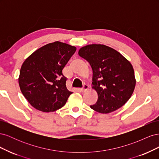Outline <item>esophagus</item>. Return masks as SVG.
I'll use <instances>...</instances> for the list:
<instances>
[{
  "label": "esophagus",
  "mask_w": 159,
  "mask_h": 159,
  "mask_svg": "<svg viewBox=\"0 0 159 159\" xmlns=\"http://www.w3.org/2000/svg\"><path fill=\"white\" fill-rule=\"evenodd\" d=\"M88 88H89V85H87V84H84V86H83V88H81L80 89H81V91H82V92H84V91H87Z\"/></svg>",
  "instance_id": "1"
}]
</instances>
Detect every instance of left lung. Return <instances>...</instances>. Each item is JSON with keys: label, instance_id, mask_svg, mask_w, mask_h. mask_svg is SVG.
Masks as SVG:
<instances>
[{"label": "left lung", "instance_id": "left-lung-1", "mask_svg": "<svg viewBox=\"0 0 159 159\" xmlns=\"http://www.w3.org/2000/svg\"><path fill=\"white\" fill-rule=\"evenodd\" d=\"M78 54L89 62L93 70L92 88L97 91L98 99L90 107L107 114L125 104L136 84L130 61L117 50L103 44L85 46Z\"/></svg>", "mask_w": 159, "mask_h": 159}]
</instances>
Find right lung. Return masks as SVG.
<instances>
[{"label":"right lung","instance_id":"right-lung-1","mask_svg":"<svg viewBox=\"0 0 159 159\" xmlns=\"http://www.w3.org/2000/svg\"><path fill=\"white\" fill-rule=\"evenodd\" d=\"M75 50V46L56 41L40 48L23 62L18 84L33 107L53 112L66 104L72 92L66 88L62 70Z\"/></svg>","mask_w":159,"mask_h":159}]
</instances>
